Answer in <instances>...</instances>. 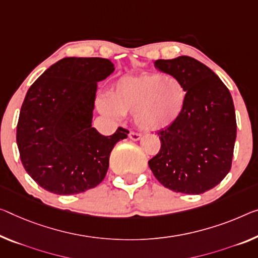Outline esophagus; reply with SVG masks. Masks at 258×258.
Listing matches in <instances>:
<instances>
[{
    "instance_id": "34e87169",
    "label": "esophagus",
    "mask_w": 258,
    "mask_h": 258,
    "mask_svg": "<svg viewBox=\"0 0 258 258\" xmlns=\"http://www.w3.org/2000/svg\"><path fill=\"white\" fill-rule=\"evenodd\" d=\"M129 138L132 141H134V142H137V141H140L141 138H142V135L141 134H138V133H135V132H132L129 134Z\"/></svg>"
}]
</instances>
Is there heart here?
Wrapping results in <instances>:
<instances>
[{"label": "heart", "instance_id": "b5f03b06", "mask_svg": "<svg viewBox=\"0 0 258 258\" xmlns=\"http://www.w3.org/2000/svg\"><path fill=\"white\" fill-rule=\"evenodd\" d=\"M187 99V88L180 78L142 74L118 79L108 92V101H99V108L114 117L134 114L138 128L159 132L180 117Z\"/></svg>", "mask_w": 258, "mask_h": 258}]
</instances>
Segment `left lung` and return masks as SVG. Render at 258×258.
Returning a JSON list of instances; mask_svg holds the SVG:
<instances>
[{"label":"left lung","instance_id":"left-lung-1","mask_svg":"<svg viewBox=\"0 0 258 258\" xmlns=\"http://www.w3.org/2000/svg\"><path fill=\"white\" fill-rule=\"evenodd\" d=\"M154 67L180 78L188 99L180 117L158 133L161 148L149 166L164 187L200 195L231 169L236 138L232 96L211 69L190 56L157 60Z\"/></svg>","mask_w":258,"mask_h":258}]
</instances>
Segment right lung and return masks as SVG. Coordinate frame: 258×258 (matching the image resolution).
Listing matches in <instances>:
<instances>
[{"instance_id":"obj_1","label":"right lung","mask_w":258,"mask_h":258,"mask_svg":"<svg viewBox=\"0 0 258 258\" xmlns=\"http://www.w3.org/2000/svg\"><path fill=\"white\" fill-rule=\"evenodd\" d=\"M115 70L108 58L64 57L27 91L19 113L17 145L27 174L47 191L75 195L105 179L118 128L102 136L92 126L98 82Z\"/></svg>"}]
</instances>
